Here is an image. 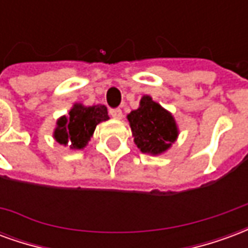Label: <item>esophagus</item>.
Returning a JSON list of instances; mask_svg holds the SVG:
<instances>
[{"label":"esophagus","mask_w":248,"mask_h":248,"mask_svg":"<svg viewBox=\"0 0 248 248\" xmlns=\"http://www.w3.org/2000/svg\"><path fill=\"white\" fill-rule=\"evenodd\" d=\"M108 113L114 119H122V110L121 108H111Z\"/></svg>","instance_id":"esophagus-1"}]
</instances>
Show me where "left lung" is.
<instances>
[{
    "instance_id": "8db88e82",
    "label": "left lung",
    "mask_w": 248,
    "mask_h": 248,
    "mask_svg": "<svg viewBox=\"0 0 248 248\" xmlns=\"http://www.w3.org/2000/svg\"><path fill=\"white\" fill-rule=\"evenodd\" d=\"M134 143L143 154L161 155L178 140L179 129L177 121L169 110L143 95L140 108L127 114Z\"/></svg>"
}]
</instances>
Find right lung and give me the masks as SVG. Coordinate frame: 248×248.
Masks as SVG:
<instances>
[{
    "mask_svg": "<svg viewBox=\"0 0 248 248\" xmlns=\"http://www.w3.org/2000/svg\"><path fill=\"white\" fill-rule=\"evenodd\" d=\"M108 119V108L105 105L85 106L74 103L67 115L57 119L53 138L60 145L69 146L71 150H82L92 140L97 124Z\"/></svg>",
    "mask_w": 248,
    "mask_h": 248,
    "instance_id": "obj_1",
    "label": "right lung"
}]
</instances>
